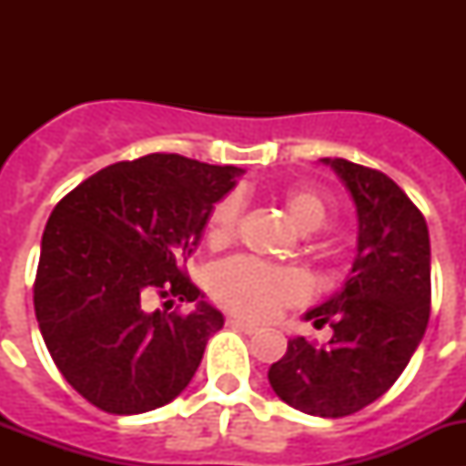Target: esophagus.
I'll use <instances>...</instances> for the list:
<instances>
[{"mask_svg": "<svg viewBox=\"0 0 466 466\" xmlns=\"http://www.w3.org/2000/svg\"><path fill=\"white\" fill-rule=\"evenodd\" d=\"M226 324H228L230 329H238V331L247 333V336H254V333H258L257 324L245 322V319H240V317H228V319H226Z\"/></svg>", "mask_w": 466, "mask_h": 466, "instance_id": "obj_1", "label": "esophagus"}]
</instances>
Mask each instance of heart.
<instances>
[{
    "label": "heart",
    "mask_w": 466,
    "mask_h": 466,
    "mask_svg": "<svg viewBox=\"0 0 466 466\" xmlns=\"http://www.w3.org/2000/svg\"><path fill=\"white\" fill-rule=\"evenodd\" d=\"M282 203L300 230H317L329 221V205L315 188H284ZM242 217V198L238 193L219 198L208 214V245L224 249L236 240ZM310 279L294 266H273L257 258L238 257L221 263L212 273V296L226 310L263 322L282 308L296 306L310 296Z\"/></svg>",
    "instance_id": "obj_1"
}]
</instances>
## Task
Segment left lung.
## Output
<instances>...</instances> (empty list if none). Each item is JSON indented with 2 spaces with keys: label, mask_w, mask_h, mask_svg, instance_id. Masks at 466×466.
I'll return each mask as SVG.
<instances>
[{
  "label": "left lung",
  "mask_w": 466,
  "mask_h": 466,
  "mask_svg": "<svg viewBox=\"0 0 466 466\" xmlns=\"http://www.w3.org/2000/svg\"><path fill=\"white\" fill-rule=\"evenodd\" d=\"M357 205L360 238L339 294L310 310L333 329L327 345L303 336L268 371L284 403L308 415L345 418L390 390L425 336L431 306L430 230L415 203L380 170L324 158Z\"/></svg>",
  "instance_id": "obj_1"
}]
</instances>
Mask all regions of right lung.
Wrapping results in <instances>:
<instances>
[{"label": "right lung", "mask_w": 466, "mask_h": 466, "mask_svg": "<svg viewBox=\"0 0 466 466\" xmlns=\"http://www.w3.org/2000/svg\"><path fill=\"white\" fill-rule=\"evenodd\" d=\"M238 175L149 154L95 172L56 205L41 238L35 312L53 361L86 401L114 415L147 413L191 382L224 317L200 300L184 263ZM154 298L198 310L151 313Z\"/></svg>", "instance_id": "obj_1"}]
</instances>
